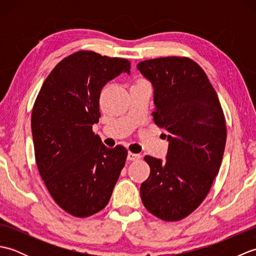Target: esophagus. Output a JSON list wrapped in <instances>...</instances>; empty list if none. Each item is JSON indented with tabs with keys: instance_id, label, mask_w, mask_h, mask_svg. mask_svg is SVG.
<instances>
[{
	"instance_id": "esophagus-1",
	"label": "esophagus",
	"mask_w": 256,
	"mask_h": 256,
	"mask_svg": "<svg viewBox=\"0 0 256 256\" xmlns=\"http://www.w3.org/2000/svg\"><path fill=\"white\" fill-rule=\"evenodd\" d=\"M140 154H134V153H131V152H130V153L128 154V160H131V162H133V160H140Z\"/></svg>"
}]
</instances>
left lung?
I'll use <instances>...</instances> for the list:
<instances>
[{
	"label": "left lung",
	"instance_id": "obj_1",
	"mask_svg": "<svg viewBox=\"0 0 256 256\" xmlns=\"http://www.w3.org/2000/svg\"><path fill=\"white\" fill-rule=\"evenodd\" d=\"M153 86L154 122L166 131V160L145 156L150 177L140 184L145 208L165 221L182 220L208 194L224 157L226 126L220 102L198 64L162 57L138 64Z\"/></svg>",
	"mask_w": 256,
	"mask_h": 256
}]
</instances>
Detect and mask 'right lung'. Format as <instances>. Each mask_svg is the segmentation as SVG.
Returning a JSON list of instances; mask_svg holds the SVG:
<instances>
[{
    "mask_svg": "<svg viewBox=\"0 0 256 256\" xmlns=\"http://www.w3.org/2000/svg\"><path fill=\"white\" fill-rule=\"evenodd\" d=\"M128 59L81 50L66 57L42 84L32 112L38 170L56 204L84 218L108 204L128 150L108 148L92 132L103 86L130 74Z\"/></svg>",
    "mask_w": 256,
    "mask_h": 256,
    "instance_id": "obj_1",
    "label": "right lung"
}]
</instances>
